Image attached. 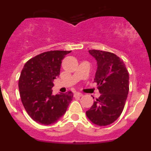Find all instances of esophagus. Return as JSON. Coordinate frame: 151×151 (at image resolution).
Masks as SVG:
<instances>
[{"instance_id": "34e87169", "label": "esophagus", "mask_w": 151, "mask_h": 151, "mask_svg": "<svg viewBox=\"0 0 151 151\" xmlns=\"http://www.w3.org/2000/svg\"><path fill=\"white\" fill-rule=\"evenodd\" d=\"M82 96H83V94L80 93V92H76V93H75V97H82Z\"/></svg>"}]
</instances>
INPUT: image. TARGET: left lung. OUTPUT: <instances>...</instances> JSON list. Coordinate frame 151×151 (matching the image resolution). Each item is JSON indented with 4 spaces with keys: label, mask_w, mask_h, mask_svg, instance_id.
<instances>
[{
    "label": "left lung",
    "mask_w": 151,
    "mask_h": 151,
    "mask_svg": "<svg viewBox=\"0 0 151 151\" xmlns=\"http://www.w3.org/2000/svg\"><path fill=\"white\" fill-rule=\"evenodd\" d=\"M88 52L97 60L94 82L101 96L86 111V116L95 125L104 126L115 122L123 110L129 90V73L116 54L98 50Z\"/></svg>",
    "instance_id": "left-lung-1"
}]
</instances>
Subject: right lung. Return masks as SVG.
Wrapping results in <instances>:
<instances>
[{
    "mask_svg": "<svg viewBox=\"0 0 151 151\" xmlns=\"http://www.w3.org/2000/svg\"><path fill=\"white\" fill-rule=\"evenodd\" d=\"M70 50L44 52L24 65L19 79V90L24 108L38 123L50 125L66 113L73 94H52L54 79L59 76L62 60Z\"/></svg>",
    "mask_w": 151,
    "mask_h": 151,
    "instance_id": "right-lung-1",
    "label": "right lung"
}]
</instances>
